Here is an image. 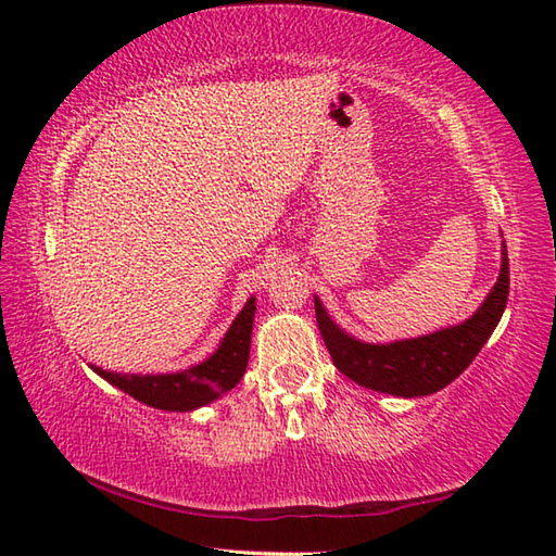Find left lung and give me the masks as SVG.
Returning <instances> with one entry per match:
<instances>
[{
	"label": "left lung",
	"instance_id": "8db88e82",
	"mask_svg": "<svg viewBox=\"0 0 556 556\" xmlns=\"http://www.w3.org/2000/svg\"><path fill=\"white\" fill-rule=\"evenodd\" d=\"M507 291H510V267H507L503 240L501 277L476 314L468 316L464 324L419 338H404V341L365 343L345 333L328 316L318 296H314V306L318 331L338 370L375 392L394 394V397H427L454 382L481 353L505 312Z\"/></svg>",
	"mask_w": 556,
	"mask_h": 556
}]
</instances>
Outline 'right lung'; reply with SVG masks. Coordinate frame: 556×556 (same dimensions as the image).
<instances>
[{"label": "right lung", "mask_w": 556, "mask_h": 556, "mask_svg": "<svg viewBox=\"0 0 556 556\" xmlns=\"http://www.w3.org/2000/svg\"><path fill=\"white\" fill-rule=\"evenodd\" d=\"M255 296H250L238 318L230 324L228 333L223 336L220 345L215 348V353L186 370L137 375L102 370L98 365H90V368L102 380L127 392L129 397L149 404V407L166 412H193L223 397L225 392H230L242 380L250 361V336L252 324H255Z\"/></svg>", "instance_id": "1"}]
</instances>
